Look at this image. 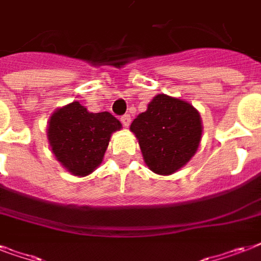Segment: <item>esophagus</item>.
Returning <instances> with one entry per match:
<instances>
[{
    "instance_id": "1",
    "label": "esophagus",
    "mask_w": 261,
    "mask_h": 261,
    "mask_svg": "<svg viewBox=\"0 0 261 261\" xmlns=\"http://www.w3.org/2000/svg\"><path fill=\"white\" fill-rule=\"evenodd\" d=\"M120 120H122L123 126L128 127V126H130V123H131V116H130V115H123L122 118H120Z\"/></svg>"
}]
</instances>
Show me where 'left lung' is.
I'll return each mask as SVG.
<instances>
[{
	"label": "left lung",
	"mask_w": 261,
	"mask_h": 261,
	"mask_svg": "<svg viewBox=\"0 0 261 261\" xmlns=\"http://www.w3.org/2000/svg\"><path fill=\"white\" fill-rule=\"evenodd\" d=\"M145 163L157 174H172L196 153L202 138L200 115L188 101L157 94L131 123Z\"/></svg>",
	"instance_id": "8db88e82"
}]
</instances>
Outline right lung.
Returning <instances> with one entry per match:
<instances>
[{"label":"right lung","mask_w":261,"mask_h":261,"mask_svg":"<svg viewBox=\"0 0 261 261\" xmlns=\"http://www.w3.org/2000/svg\"><path fill=\"white\" fill-rule=\"evenodd\" d=\"M120 128V122L110 112L93 114L73 101L51 115L47 137L62 167L84 177L101 164L111 135Z\"/></svg>","instance_id":"obj_1"}]
</instances>
